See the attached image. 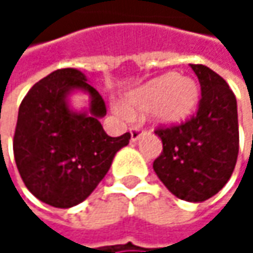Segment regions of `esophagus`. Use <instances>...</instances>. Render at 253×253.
<instances>
[{"mask_svg":"<svg viewBox=\"0 0 253 253\" xmlns=\"http://www.w3.org/2000/svg\"><path fill=\"white\" fill-rule=\"evenodd\" d=\"M140 136H142V128H140L139 126L133 127V128L130 130V140H131V142L139 140V139H140Z\"/></svg>","mask_w":253,"mask_h":253,"instance_id":"esophagus-1","label":"esophagus"}]
</instances>
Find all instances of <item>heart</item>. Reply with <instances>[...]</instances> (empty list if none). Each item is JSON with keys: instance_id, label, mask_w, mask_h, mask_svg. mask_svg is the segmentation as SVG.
Returning <instances> with one entry per match:
<instances>
[{"instance_id": "obj_1", "label": "heart", "mask_w": 253, "mask_h": 253, "mask_svg": "<svg viewBox=\"0 0 253 253\" xmlns=\"http://www.w3.org/2000/svg\"><path fill=\"white\" fill-rule=\"evenodd\" d=\"M199 102V87L190 77L167 73L155 77L130 92L125 107H117L123 116L154 110V117L161 125H178L187 120Z\"/></svg>"}]
</instances>
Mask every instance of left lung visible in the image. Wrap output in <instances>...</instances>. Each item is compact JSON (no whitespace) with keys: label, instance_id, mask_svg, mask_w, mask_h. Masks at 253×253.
<instances>
[{"label":"left lung","instance_id":"obj_1","mask_svg":"<svg viewBox=\"0 0 253 253\" xmlns=\"http://www.w3.org/2000/svg\"><path fill=\"white\" fill-rule=\"evenodd\" d=\"M201 84L198 111L187 122L158 127L163 152L154 171L177 198L202 202L233 174L239 154L237 102L227 82L202 64H190Z\"/></svg>","mask_w":253,"mask_h":253}]
</instances>
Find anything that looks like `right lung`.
I'll use <instances>...</instances> for the list:
<instances>
[{
	"label": "right lung",
	"mask_w": 253,
	"mask_h": 253,
	"mask_svg": "<svg viewBox=\"0 0 253 253\" xmlns=\"http://www.w3.org/2000/svg\"><path fill=\"white\" fill-rule=\"evenodd\" d=\"M75 88L89 93L87 113L68 108L67 96ZM105 114L102 96L76 69L55 70L32 86L13 139L17 170L32 195L51 207L70 208L95 190L130 139V133L108 136L99 123Z\"/></svg>",
	"instance_id": "add662e5"
}]
</instances>
